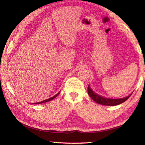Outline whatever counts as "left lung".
Returning <instances> with one entry per match:
<instances>
[{
	"label": "left lung",
	"mask_w": 145,
	"mask_h": 145,
	"mask_svg": "<svg viewBox=\"0 0 145 145\" xmlns=\"http://www.w3.org/2000/svg\"><path fill=\"white\" fill-rule=\"evenodd\" d=\"M88 93L89 95V97L94 100L95 102L98 103V104L104 105H119L121 103H123L125 102L126 100L131 97V95L126 97L121 98V99H109V98H105L103 97L100 95L97 94L96 93L93 91L91 89L89 86H88Z\"/></svg>",
	"instance_id": "1"
}]
</instances>
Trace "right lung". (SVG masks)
<instances>
[{
	"instance_id": "add662e5",
	"label": "right lung",
	"mask_w": 145,
	"mask_h": 145,
	"mask_svg": "<svg viewBox=\"0 0 145 145\" xmlns=\"http://www.w3.org/2000/svg\"><path fill=\"white\" fill-rule=\"evenodd\" d=\"M60 93V92H59L57 94H56V95H54V96H53L52 97H51V98H50V99H46V100H43V101H41V102H36V103H34V104H42V103H45V102H49V101H50V100H53V99H54L57 96V95L59 94Z\"/></svg>"
}]
</instances>
